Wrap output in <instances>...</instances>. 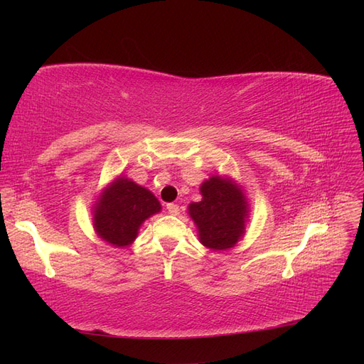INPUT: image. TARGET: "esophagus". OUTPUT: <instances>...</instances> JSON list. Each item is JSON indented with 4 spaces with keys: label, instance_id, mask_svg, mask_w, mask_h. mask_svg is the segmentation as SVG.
Listing matches in <instances>:
<instances>
[{
    "label": "esophagus",
    "instance_id": "obj_1",
    "mask_svg": "<svg viewBox=\"0 0 364 364\" xmlns=\"http://www.w3.org/2000/svg\"><path fill=\"white\" fill-rule=\"evenodd\" d=\"M167 211H168V214H171V215H178V214H179V206L176 205V203H168V205H167Z\"/></svg>",
    "mask_w": 364,
    "mask_h": 364
}]
</instances>
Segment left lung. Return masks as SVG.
<instances>
[{
    "instance_id": "1",
    "label": "left lung",
    "mask_w": 364,
    "mask_h": 364,
    "mask_svg": "<svg viewBox=\"0 0 364 364\" xmlns=\"http://www.w3.org/2000/svg\"><path fill=\"white\" fill-rule=\"evenodd\" d=\"M202 200L188 205L200 243L211 250L234 247L245 235L247 199L237 182L211 176L200 185Z\"/></svg>"
}]
</instances>
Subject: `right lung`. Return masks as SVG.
I'll return each instance as SVG.
<instances>
[{
	"mask_svg": "<svg viewBox=\"0 0 364 364\" xmlns=\"http://www.w3.org/2000/svg\"><path fill=\"white\" fill-rule=\"evenodd\" d=\"M161 211V203L144 186L118 176L94 203L97 235L115 247H127L138 237L141 225Z\"/></svg>",
	"mask_w": 364,
	"mask_h": 364,
	"instance_id": "right-lung-1",
	"label": "right lung"
}]
</instances>
